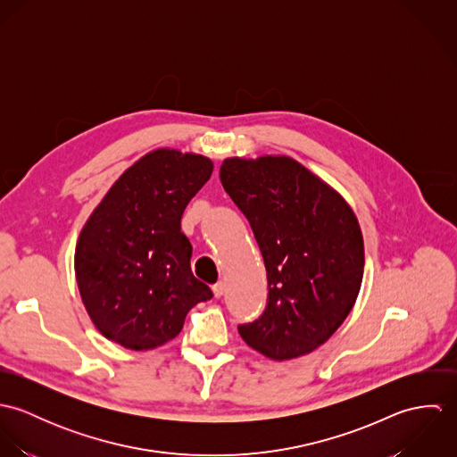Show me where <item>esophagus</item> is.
<instances>
[{"label":"esophagus","instance_id":"obj_1","mask_svg":"<svg viewBox=\"0 0 457 457\" xmlns=\"http://www.w3.org/2000/svg\"><path fill=\"white\" fill-rule=\"evenodd\" d=\"M212 294H214V297H221L223 294H225V283L223 281H220V283H216V285H212Z\"/></svg>","mask_w":457,"mask_h":457}]
</instances>
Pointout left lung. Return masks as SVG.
Returning a JSON list of instances; mask_svg holds the SVG:
<instances>
[{"mask_svg": "<svg viewBox=\"0 0 457 457\" xmlns=\"http://www.w3.org/2000/svg\"><path fill=\"white\" fill-rule=\"evenodd\" d=\"M225 192L248 218L269 279L259 320L239 326L272 361L312 353L352 312L364 274V239L350 204L287 154L225 158Z\"/></svg>", "mask_w": 457, "mask_h": 457, "instance_id": "obj_1", "label": "left lung"}]
</instances>
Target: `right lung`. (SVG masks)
<instances>
[{"mask_svg": "<svg viewBox=\"0 0 457 457\" xmlns=\"http://www.w3.org/2000/svg\"><path fill=\"white\" fill-rule=\"evenodd\" d=\"M211 158L160 147L140 156L86 220L75 246L82 304L109 341L153 350L174 339L188 312L212 297L181 232L188 202L209 181Z\"/></svg>", "mask_w": 457, "mask_h": 457, "instance_id": "right-lung-1", "label": "right lung"}]
</instances>
